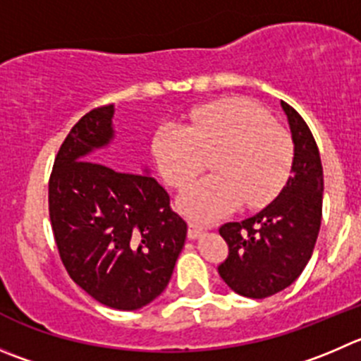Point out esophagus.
<instances>
[{"label": "esophagus", "instance_id": "34e87169", "mask_svg": "<svg viewBox=\"0 0 361 361\" xmlns=\"http://www.w3.org/2000/svg\"><path fill=\"white\" fill-rule=\"evenodd\" d=\"M204 226L198 225V223L190 221L188 223V238L190 239H198L202 234H204Z\"/></svg>", "mask_w": 361, "mask_h": 361}]
</instances>
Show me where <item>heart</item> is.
<instances>
[{"instance_id":"heart-1","label":"heart","mask_w":361,"mask_h":361,"mask_svg":"<svg viewBox=\"0 0 361 361\" xmlns=\"http://www.w3.org/2000/svg\"><path fill=\"white\" fill-rule=\"evenodd\" d=\"M157 168L170 186L183 190L205 170L216 154L218 173L184 191L178 205L193 218L212 221L245 202L266 207L286 188L294 163L289 133L257 102L226 97L197 106L190 122H166L152 138Z\"/></svg>"}]
</instances>
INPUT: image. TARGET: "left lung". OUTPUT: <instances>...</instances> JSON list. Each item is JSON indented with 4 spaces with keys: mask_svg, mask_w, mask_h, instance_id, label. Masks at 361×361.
I'll list each match as a JSON object with an SVG mask.
<instances>
[{
    "mask_svg": "<svg viewBox=\"0 0 361 361\" xmlns=\"http://www.w3.org/2000/svg\"><path fill=\"white\" fill-rule=\"evenodd\" d=\"M281 108L293 133V177L259 214L219 228L228 245L219 276L230 289L253 300L280 293L303 273L321 228L324 180L317 143L293 106L281 101Z\"/></svg>",
    "mask_w": 361,
    "mask_h": 361,
    "instance_id": "left-lung-1",
    "label": "left lung"
}]
</instances>
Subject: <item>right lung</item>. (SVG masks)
I'll list each match as a JSON object with an SVG mask.
<instances>
[{
    "mask_svg": "<svg viewBox=\"0 0 361 361\" xmlns=\"http://www.w3.org/2000/svg\"><path fill=\"white\" fill-rule=\"evenodd\" d=\"M113 106L81 116L54 157L49 219L68 276L94 300L138 310L170 281L188 225L145 173L101 163L113 138Z\"/></svg>",
    "mask_w": 361,
    "mask_h": 361,
    "instance_id": "add662e5",
    "label": "right lung"
}]
</instances>
